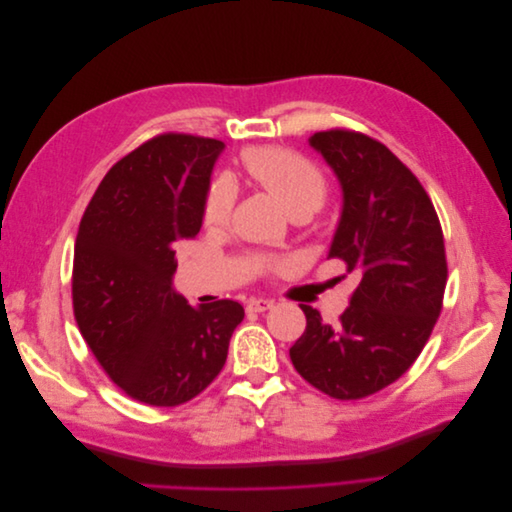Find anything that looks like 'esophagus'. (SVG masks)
<instances>
[{
  "instance_id": "obj_1",
  "label": "esophagus",
  "mask_w": 512,
  "mask_h": 512,
  "mask_svg": "<svg viewBox=\"0 0 512 512\" xmlns=\"http://www.w3.org/2000/svg\"><path fill=\"white\" fill-rule=\"evenodd\" d=\"M273 307V301L271 299H250L247 301V309H250V312H267V309H271Z\"/></svg>"
}]
</instances>
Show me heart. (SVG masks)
Masks as SVG:
<instances>
[{
    "instance_id": "b5f03b06",
    "label": "heart",
    "mask_w": 512,
    "mask_h": 512,
    "mask_svg": "<svg viewBox=\"0 0 512 512\" xmlns=\"http://www.w3.org/2000/svg\"><path fill=\"white\" fill-rule=\"evenodd\" d=\"M245 173L280 200L290 215H312L327 198V179L307 158L277 147H252L241 156ZM235 185L215 181L205 200V222L213 228L226 226L235 207Z\"/></svg>"
}]
</instances>
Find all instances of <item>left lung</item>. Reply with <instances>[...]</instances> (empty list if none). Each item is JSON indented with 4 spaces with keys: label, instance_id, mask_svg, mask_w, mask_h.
I'll return each mask as SVG.
<instances>
[{
    "label": "left lung",
    "instance_id": "obj_1",
    "mask_svg": "<svg viewBox=\"0 0 512 512\" xmlns=\"http://www.w3.org/2000/svg\"><path fill=\"white\" fill-rule=\"evenodd\" d=\"M342 188L329 258L359 277L337 327L301 305L290 361L318 391L361 399L404 376L433 331L446 286L440 220L427 192L382 143L348 130L309 136Z\"/></svg>",
    "mask_w": 512,
    "mask_h": 512
}]
</instances>
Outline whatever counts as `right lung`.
<instances>
[{
    "mask_svg": "<svg viewBox=\"0 0 512 512\" xmlns=\"http://www.w3.org/2000/svg\"><path fill=\"white\" fill-rule=\"evenodd\" d=\"M222 141L162 134L108 170L74 245L72 303L111 380L149 406H179L220 374L243 305H190L173 286L177 243L198 235Z\"/></svg>",
    "mask_w": 512,
    "mask_h": 512,
    "instance_id": "add662e5",
    "label": "right lung"
}]
</instances>
